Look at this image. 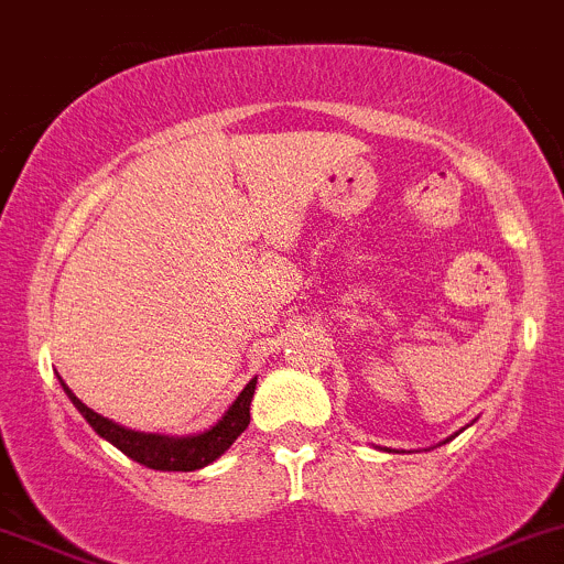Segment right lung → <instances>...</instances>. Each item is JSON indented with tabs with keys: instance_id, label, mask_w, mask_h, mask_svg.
Segmentation results:
<instances>
[{
	"instance_id": "right-lung-1",
	"label": "right lung",
	"mask_w": 564,
	"mask_h": 564,
	"mask_svg": "<svg viewBox=\"0 0 564 564\" xmlns=\"http://www.w3.org/2000/svg\"><path fill=\"white\" fill-rule=\"evenodd\" d=\"M62 382V379H59ZM65 388L67 398L73 401V406L84 414L89 425L95 429V434L104 436L106 442H111L117 451H122L124 456L139 460L141 466H150V469L161 471H196L202 466L213 464L215 458L224 456L231 445H235L237 436L248 429L250 423V398H253L256 379H250L246 390L237 395V401L226 409L224 417L215 425H209L207 431L193 436H163V434H141V431H130L124 425H117L113 420L104 417V414L93 412L87 403L78 401L73 395V390Z\"/></svg>"
}]
</instances>
